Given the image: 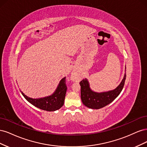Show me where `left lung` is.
<instances>
[{"mask_svg": "<svg viewBox=\"0 0 147 147\" xmlns=\"http://www.w3.org/2000/svg\"><path fill=\"white\" fill-rule=\"evenodd\" d=\"M126 69V68H125ZM126 77V74L119 85L114 89L106 92H97L93 91L86 78L80 83L81 86V99L83 104L87 107L92 109H99L113 102L121 92Z\"/></svg>", "mask_w": 147, "mask_h": 147, "instance_id": "8db88e82", "label": "left lung"}]
</instances>
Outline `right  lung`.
Masks as SVG:
<instances>
[{"label":"right lung","instance_id":"right-lung-1","mask_svg":"<svg viewBox=\"0 0 147 147\" xmlns=\"http://www.w3.org/2000/svg\"><path fill=\"white\" fill-rule=\"evenodd\" d=\"M66 91L65 77H64L61 80L55 91L50 96L41 98L33 99L25 95L22 91L21 92L24 98L35 107L48 112H53L59 109L63 106Z\"/></svg>","mask_w":147,"mask_h":147}]
</instances>
